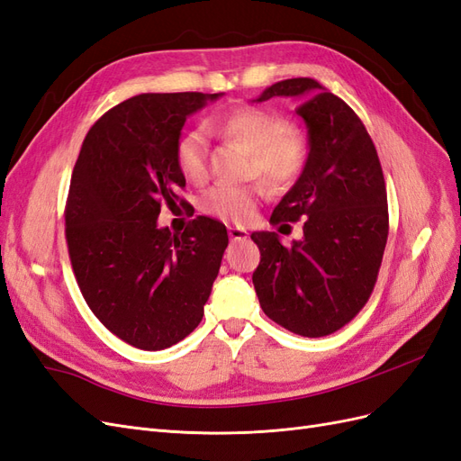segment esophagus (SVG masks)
Here are the masks:
<instances>
[{"mask_svg": "<svg viewBox=\"0 0 461 461\" xmlns=\"http://www.w3.org/2000/svg\"><path fill=\"white\" fill-rule=\"evenodd\" d=\"M229 239L234 242H240L248 239V230L244 227H229Z\"/></svg>", "mask_w": 461, "mask_h": 461, "instance_id": "obj_1", "label": "esophagus"}]
</instances>
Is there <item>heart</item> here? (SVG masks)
Listing matches in <instances>:
<instances>
[{
    "label": "heart",
    "instance_id": "obj_1",
    "mask_svg": "<svg viewBox=\"0 0 461 461\" xmlns=\"http://www.w3.org/2000/svg\"><path fill=\"white\" fill-rule=\"evenodd\" d=\"M207 129L225 134L252 151L249 173L261 176L275 190H288L302 176L310 158V142L300 129L288 127V121L275 111L244 105L209 119ZM209 140L205 129H190L178 138L175 161L188 183L202 185L207 178ZM261 185L229 186L217 185L209 190L203 212L227 222H244L252 217L263 198Z\"/></svg>",
    "mask_w": 461,
    "mask_h": 461
}]
</instances>
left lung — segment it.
<instances>
[{"label": "left lung", "mask_w": 461, "mask_h": 461, "mask_svg": "<svg viewBox=\"0 0 461 461\" xmlns=\"http://www.w3.org/2000/svg\"><path fill=\"white\" fill-rule=\"evenodd\" d=\"M296 97L310 158L273 209L271 225L303 221V239L283 246L276 232H254L261 252L254 288L263 313L300 337H327L361 312L379 276L388 239L383 167L354 109L313 78L265 90Z\"/></svg>", "instance_id": "left-lung-1"}]
</instances>
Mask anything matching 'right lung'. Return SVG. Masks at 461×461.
<instances>
[{"label":"right lung","instance_id":"add662e5","mask_svg":"<svg viewBox=\"0 0 461 461\" xmlns=\"http://www.w3.org/2000/svg\"><path fill=\"white\" fill-rule=\"evenodd\" d=\"M221 94H140L109 109L82 142L65 205L78 288L104 327L140 350H165L200 325L229 234L192 219L176 236L161 207L185 200L175 148L186 117Z\"/></svg>","mask_w":461,"mask_h":461}]
</instances>
